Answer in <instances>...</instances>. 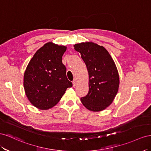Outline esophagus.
<instances>
[{
    "label": "esophagus",
    "mask_w": 151,
    "mask_h": 151,
    "mask_svg": "<svg viewBox=\"0 0 151 151\" xmlns=\"http://www.w3.org/2000/svg\"><path fill=\"white\" fill-rule=\"evenodd\" d=\"M76 85V81L75 79H74L73 81V87H75Z\"/></svg>",
    "instance_id": "1"
}]
</instances>
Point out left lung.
<instances>
[{
    "label": "left lung",
    "instance_id": "left-lung-1",
    "mask_svg": "<svg viewBox=\"0 0 151 151\" xmlns=\"http://www.w3.org/2000/svg\"><path fill=\"white\" fill-rule=\"evenodd\" d=\"M81 54L88 73V92L81 102L88 110H104L114 101L118 91L119 77L116 64L104 47L92 42L74 45Z\"/></svg>",
    "mask_w": 151,
    "mask_h": 151
}]
</instances>
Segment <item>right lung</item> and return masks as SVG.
Segmentation results:
<instances>
[{"label": "right lung", "mask_w": 151, "mask_h": 151, "mask_svg": "<svg viewBox=\"0 0 151 151\" xmlns=\"http://www.w3.org/2000/svg\"><path fill=\"white\" fill-rule=\"evenodd\" d=\"M67 47L48 42L30 60L24 74L26 96L38 109L47 110L56 105L72 83L66 76L62 56Z\"/></svg>", "instance_id": "right-lung-1"}]
</instances>
